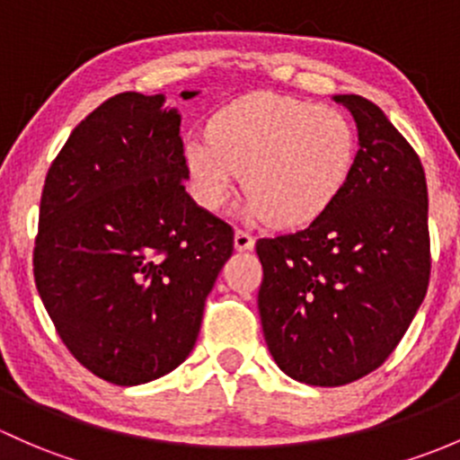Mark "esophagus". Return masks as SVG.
Returning a JSON list of instances; mask_svg holds the SVG:
<instances>
[{"label": "esophagus", "instance_id": "esophagus-1", "mask_svg": "<svg viewBox=\"0 0 460 460\" xmlns=\"http://www.w3.org/2000/svg\"><path fill=\"white\" fill-rule=\"evenodd\" d=\"M234 248L239 250V252H243V250H252L254 248V236L250 234V232L236 228L234 230Z\"/></svg>", "mask_w": 460, "mask_h": 460}]
</instances>
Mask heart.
Listing matches in <instances>:
<instances>
[{"mask_svg": "<svg viewBox=\"0 0 460 460\" xmlns=\"http://www.w3.org/2000/svg\"><path fill=\"white\" fill-rule=\"evenodd\" d=\"M357 130L341 111L274 93L221 106L183 144L192 197L206 210L228 203L243 170L245 215L296 228L323 217L349 183Z\"/></svg>", "mask_w": 460, "mask_h": 460, "instance_id": "heart-1", "label": "heart"}]
</instances>
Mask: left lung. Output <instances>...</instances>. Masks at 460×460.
<instances>
[{"label":"left lung","mask_w":460,"mask_h":460,"mask_svg":"<svg viewBox=\"0 0 460 460\" xmlns=\"http://www.w3.org/2000/svg\"><path fill=\"white\" fill-rule=\"evenodd\" d=\"M358 128L349 183L305 230L259 239V314L288 376L336 387L383 366L429 283L428 183L419 155L376 103L336 94Z\"/></svg>","instance_id":"left-lung-1"}]
</instances>
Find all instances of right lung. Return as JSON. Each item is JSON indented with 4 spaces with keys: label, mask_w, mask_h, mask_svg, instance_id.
<instances>
[{
    "label": "right lung",
    "mask_w": 460,
    "mask_h": 460,
    "mask_svg": "<svg viewBox=\"0 0 460 460\" xmlns=\"http://www.w3.org/2000/svg\"><path fill=\"white\" fill-rule=\"evenodd\" d=\"M179 126L164 94H115L70 132L41 192L37 292L70 354L115 385L186 361L234 245L188 197Z\"/></svg>",
    "instance_id": "1"
}]
</instances>
